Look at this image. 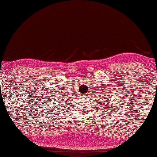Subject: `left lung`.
<instances>
[{"mask_svg": "<svg viewBox=\"0 0 157 157\" xmlns=\"http://www.w3.org/2000/svg\"><path fill=\"white\" fill-rule=\"evenodd\" d=\"M106 99H107V98H106ZM105 100H104V101L102 102H101V103H100V105H102V104H103V105H104V104H105V103H108V102H105ZM108 106H109V105H108L107 108H108ZM105 111H106V110H105Z\"/></svg>", "mask_w": 157, "mask_h": 157, "instance_id": "obj_1", "label": "left lung"}]
</instances>
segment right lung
<instances>
[{
    "label": "right lung",
    "mask_w": 157,
    "mask_h": 157,
    "mask_svg": "<svg viewBox=\"0 0 157 157\" xmlns=\"http://www.w3.org/2000/svg\"><path fill=\"white\" fill-rule=\"evenodd\" d=\"M61 105H63V104H61ZM60 109H61V108H59V110H60ZM58 110H59V109H58Z\"/></svg>",
    "instance_id": "obj_1"
}]
</instances>
